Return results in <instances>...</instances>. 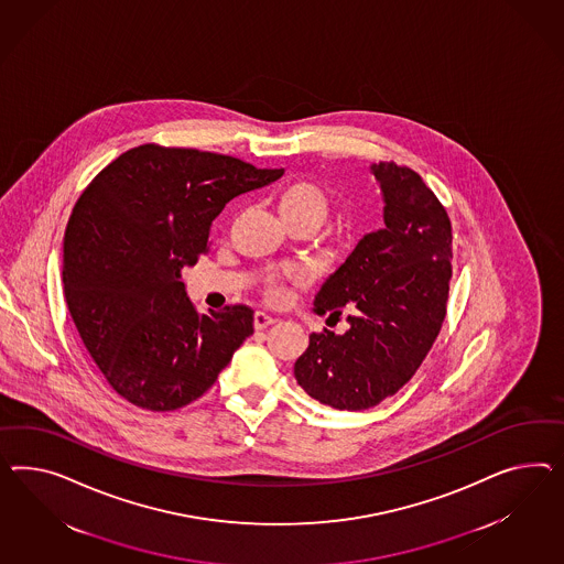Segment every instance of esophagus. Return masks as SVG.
Returning <instances> with one entry per match:
<instances>
[{"label": "esophagus", "mask_w": 564, "mask_h": 564, "mask_svg": "<svg viewBox=\"0 0 564 564\" xmlns=\"http://www.w3.org/2000/svg\"><path fill=\"white\" fill-rule=\"evenodd\" d=\"M274 322H276V318L264 314V312H257V314H254V328H257V330H264L267 326H271Z\"/></svg>", "instance_id": "obj_1"}]
</instances>
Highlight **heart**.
I'll return each instance as SVG.
<instances>
[{"label": "heart", "instance_id": "1", "mask_svg": "<svg viewBox=\"0 0 564 564\" xmlns=\"http://www.w3.org/2000/svg\"><path fill=\"white\" fill-rule=\"evenodd\" d=\"M276 212L285 219V221H300V219H314L322 224L328 215V197L322 191L318 184L310 183V181H295L288 186H283L276 193ZM295 279H300V274H291ZM269 295L273 300L281 297V285L276 279H271L269 283Z\"/></svg>", "mask_w": 564, "mask_h": 564}]
</instances>
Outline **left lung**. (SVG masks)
I'll list each match as a JSON object with an SVG mask.
<instances>
[{
    "mask_svg": "<svg viewBox=\"0 0 564 564\" xmlns=\"http://www.w3.org/2000/svg\"><path fill=\"white\" fill-rule=\"evenodd\" d=\"M386 228L364 236L314 300L316 314L349 330L324 328L295 361V380L338 411H366L394 397L442 330L452 281V221L423 178L394 162L373 164Z\"/></svg>",
    "mask_w": 564,
    "mask_h": 564,
    "instance_id": "8db88e82",
    "label": "left lung"
}]
</instances>
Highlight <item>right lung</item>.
<instances>
[{
  "mask_svg": "<svg viewBox=\"0 0 564 564\" xmlns=\"http://www.w3.org/2000/svg\"><path fill=\"white\" fill-rule=\"evenodd\" d=\"M281 176L231 155L145 143L79 195L63 238L65 302L91 359L127 402L183 409L254 333L248 305L198 314L181 269L207 252L226 203Z\"/></svg>",
  "mask_w": 564,
  "mask_h": 564,
  "instance_id": "add662e5",
  "label": "right lung"
}]
</instances>
